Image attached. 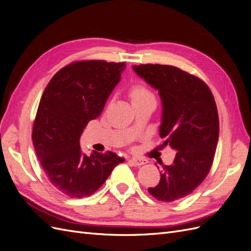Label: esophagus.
<instances>
[{
	"label": "esophagus",
	"instance_id": "1",
	"mask_svg": "<svg viewBox=\"0 0 251 251\" xmlns=\"http://www.w3.org/2000/svg\"><path fill=\"white\" fill-rule=\"evenodd\" d=\"M130 161L136 165V166H139V165H142V164H146L148 161L146 160V159H142V158H137V157H133L130 159Z\"/></svg>",
	"mask_w": 251,
	"mask_h": 251
}]
</instances>
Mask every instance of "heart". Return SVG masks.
<instances>
[{
	"label": "heart",
	"mask_w": 251,
	"mask_h": 251,
	"mask_svg": "<svg viewBox=\"0 0 251 251\" xmlns=\"http://www.w3.org/2000/svg\"><path fill=\"white\" fill-rule=\"evenodd\" d=\"M130 96L132 100V103H134L146 100V98L153 95H151L149 89L146 86H143L142 83H135V85H133L130 89Z\"/></svg>",
	"instance_id": "b5f03b06"
}]
</instances>
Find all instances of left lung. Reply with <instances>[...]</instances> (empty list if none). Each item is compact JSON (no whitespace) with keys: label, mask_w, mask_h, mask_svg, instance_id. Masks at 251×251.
<instances>
[{"label":"left lung","mask_w":251,"mask_h":251,"mask_svg":"<svg viewBox=\"0 0 251 251\" xmlns=\"http://www.w3.org/2000/svg\"><path fill=\"white\" fill-rule=\"evenodd\" d=\"M133 70L158 91L162 102L163 146L177 151L171 165H162L161 178L149 193L159 201L173 202L193 193L210 170L219 139L215 98L200 78L168 65L133 66Z\"/></svg>","instance_id":"left-lung-1"}]
</instances>
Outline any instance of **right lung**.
<instances>
[{
  "mask_svg": "<svg viewBox=\"0 0 251 251\" xmlns=\"http://www.w3.org/2000/svg\"><path fill=\"white\" fill-rule=\"evenodd\" d=\"M126 63L83 60L59 70L45 89L33 124L32 141L51 184L71 198L95 193L125 159L113 151L82 153L79 139L100 115L121 79Z\"/></svg>",
  "mask_w": 251,
  "mask_h": 251,
  "instance_id": "1",
  "label": "right lung"
}]
</instances>
